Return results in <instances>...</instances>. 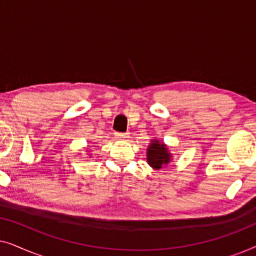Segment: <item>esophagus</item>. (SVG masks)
Here are the masks:
<instances>
[{"instance_id":"34e87169","label":"esophagus","mask_w":256,"mask_h":256,"mask_svg":"<svg viewBox=\"0 0 256 256\" xmlns=\"http://www.w3.org/2000/svg\"><path fill=\"white\" fill-rule=\"evenodd\" d=\"M115 136H116L118 138H128L129 132H115Z\"/></svg>"}]
</instances>
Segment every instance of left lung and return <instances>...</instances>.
Masks as SVG:
<instances>
[{
  "mask_svg": "<svg viewBox=\"0 0 256 256\" xmlns=\"http://www.w3.org/2000/svg\"><path fill=\"white\" fill-rule=\"evenodd\" d=\"M170 154L168 152V148L166 144L160 143L155 140L148 148V154H146V160L150 166L155 168V169H160L163 166L169 163Z\"/></svg>",
  "mask_w": 256,
  "mask_h": 256,
  "instance_id": "obj_1",
  "label": "left lung"
}]
</instances>
